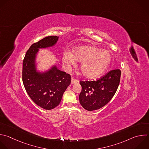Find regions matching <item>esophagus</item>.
Returning a JSON list of instances; mask_svg holds the SVG:
<instances>
[{
  "label": "esophagus",
  "instance_id": "1",
  "mask_svg": "<svg viewBox=\"0 0 149 149\" xmlns=\"http://www.w3.org/2000/svg\"><path fill=\"white\" fill-rule=\"evenodd\" d=\"M78 82V80L74 78H71V84H75V83H77Z\"/></svg>",
  "mask_w": 149,
  "mask_h": 149
}]
</instances>
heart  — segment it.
I'll use <instances>...</instances> for the list:
<instances>
[{"mask_svg":"<svg viewBox=\"0 0 149 149\" xmlns=\"http://www.w3.org/2000/svg\"><path fill=\"white\" fill-rule=\"evenodd\" d=\"M112 60L110 53L93 46H81L73 50V54L66 52L63 56V64L67 68L75 66L81 62V72L87 78L101 77L108 68Z\"/></svg>","mask_w":149,"mask_h":149,"instance_id":"b5f03b06","label":"heart"}]
</instances>
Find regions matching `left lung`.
Returning <instances> with one entry per match:
<instances>
[{
    "label": "left lung",
    "mask_w": 149,
    "mask_h": 149,
    "mask_svg": "<svg viewBox=\"0 0 149 149\" xmlns=\"http://www.w3.org/2000/svg\"><path fill=\"white\" fill-rule=\"evenodd\" d=\"M120 75L121 71L116 69L96 81H80L82 91L79 100L82 107L88 111H92L106 105L118 89Z\"/></svg>",
    "instance_id": "left-lung-1"
}]
</instances>
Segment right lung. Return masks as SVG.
<instances>
[{
	"label": "right lung",
	"instance_id": "add662e5",
	"mask_svg": "<svg viewBox=\"0 0 149 149\" xmlns=\"http://www.w3.org/2000/svg\"><path fill=\"white\" fill-rule=\"evenodd\" d=\"M58 37H44L33 44L26 52L23 62L22 80L27 93L38 106L51 110L57 107L64 92L71 84V75L53 65L48 71H37L36 58L40 48L54 45Z\"/></svg>",
	"mask_w": 149,
	"mask_h": 149
}]
</instances>
